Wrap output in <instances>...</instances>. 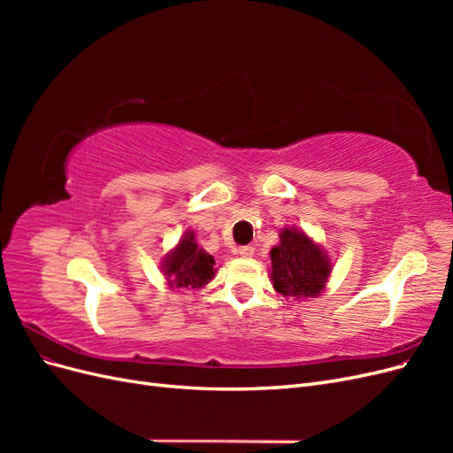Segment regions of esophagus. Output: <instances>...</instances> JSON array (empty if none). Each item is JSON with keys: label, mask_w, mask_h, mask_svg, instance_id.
<instances>
[{"label": "esophagus", "mask_w": 453, "mask_h": 453, "mask_svg": "<svg viewBox=\"0 0 453 453\" xmlns=\"http://www.w3.org/2000/svg\"><path fill=\"white\" fill-rule=\"evenodd\" d=\"M253 253H255L253 245H242V248L238 250V255H240V257H253Z\"/></svg>", "instance_id": "34e87169"}]
</instances>
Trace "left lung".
I'll return each instance as SVG.
<instances>
[{
  "mask_svg": "<svg viewBox=\"0 0 453 453\" xmlns=\"http://www.w3.org/2000/svg\"><path fill=\"white\" fill-rule=\"evenodd\" d=\"M270 258L273 289L291 298L319 296L333 270L328 255L298 228L281 230Z\"/></svg>",
  "mask_w": 453,
  "mask_h": 453,
  "instance_id": "1",
  "label": "left lung"
}]
</instances>
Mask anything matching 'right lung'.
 Wrapping results in <instances>:
<instances>
[{
  "instance_id": "add662e5",
  "label": "right lung",
  "mask_w": 453,
  "mask_h": 453,
  "mask_svg": "<svg viewBox=\"0 0 453 453\" xmlns=\"http://www.w3.org/2000/svg\"><path fill=\"white\" fill-rule=\"evenodd\" d=\"M213 265L215 258L195 242V232H187L177 248L164 257L162 272L175 289H202L215 276Z\"/></svg>"
}]
</instances>
